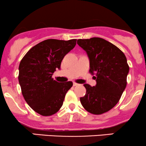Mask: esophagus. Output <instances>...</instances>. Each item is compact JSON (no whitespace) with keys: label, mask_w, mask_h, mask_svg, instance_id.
<instances>
[{"label":"esophagus","mask_w":146,"mask_h":146,"mask_svg":"<svg viewBox=\"0 0 146 146\" xmlns=\"http://www.w3.org/2000/svg\"><path fill=\"white\" fill-rule=\"evenodd\" d=\"M78 85H79V84H78V83H76V82H73V86H78Z\"/></svg>","instance_id":"esophagus-1"}]
</instances>
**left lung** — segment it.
I'll use <instances>...</instances> for the list:
<instances>
[{
  "label": "left lung",
  "instance_id": "1",
  "mask_svg": "<svg viewBox=\"0 0 146 146\" xmlns=\"http://www.w3.org/2000/svg\"><path fill=\"white\" fill-rule=\"evenodd\" d=\"M79 46L86 52L89 72L96 80L95 86L84 84L86 95L80 98L84 109L94 115L109 111L118 103L127 84L129 66L124 53L101 38L79 39Z\"/></svg>",
  "mask_w": 146,
  "mask_h": 146
}]
</instances>
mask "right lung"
<instances>
[{"instance_id":"right-lung-1","label":"right lung","mask_w":146,"mask_h":146,"mask_svg":"<svg viewBox=\"0 0 146 146\" xmlns=\"http://www.w3.org/2000/svg\"><path fill=\"white\" fill-rule=\"evenodd\" d=\"M76 39H48L35 45L21 60L18 81L28 105L42 116L56 113L63 104L72 82H58L52 75L60 69L64 57L76 44Z\"/></svg>"}]
</instances>
